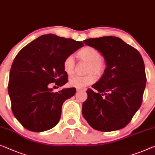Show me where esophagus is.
Listing matches in <instances>:
<instances>
[{"instance_id":"obj_1","label":"esophagus","mask_w":155,"mask_h":155,"mask_svg":"<svg viewBox=\"0 0 155 155\" xmlns=\"http://www.w3.org/2000/svg\"><path fill=\"white\" fill-rule=\"evenodd\" d=\"M78 91H86V89L85 88H82V89H77Z\"/></svg>"}]
</instances>
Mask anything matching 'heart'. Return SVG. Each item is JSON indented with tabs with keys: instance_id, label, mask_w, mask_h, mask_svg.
Returning <instances> with one entry per match:
<instances>
[{
	"instance_id": "b5f03b06",
	"label": "heart",
	"mask_w": 155,
	"mask_h": 155,
	"mask_svg": "<svg viewBox=\"0 0 155 155\" xmlns=\"http://www.w3.org/2000/svg\"><path fill=\"white\" fill-rule=\"evenodd\" d=\"M77 56L80 60L88 63L87 73H89L84 76H75L71 78L69 84L73 87L81 89L87 85L93 84L96 80L93 74L98 76L102 75L106 69L107 65L105 59L101 57L99 51L92 47H84L78 51ZM75 63L73 56H67L63 62L65 72L68 75H73L75 73Z\"/></svg>"
}]
</instances>
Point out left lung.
Here are the masks:
<instances>
[{
    "mask_svg": "<svg viewBox=\"0 0 155 155\" xmlns=\"http://www.w3.org/2000/svg\"><path fill=\"white\" fill-rule=\"evenodd\" d=\"M98 50L106 69L93 89L87 90L82 115L93 129L113 131L127 126L140 107L146 85L144 61L139 51L117 37L84 40Z\"/></svg>",
    "mask_w": 155,
    "mask_h": 155,
    "instance_id": "8db88e82",
    "label": "left lung"
}]
</instances>
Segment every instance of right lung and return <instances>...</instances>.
<instances>
[{"mask_svg":"<svg viewBox=\"0 0 155 155\" xmlns=\"http://www.w3.org/2000/svg\"><path fill=\"white\" fill-rule=\"evenodd\" d=\"M83 46L82 42L47 34L17 54L11 66L8 94L13 115L25 129L42 132L59 122L63 104L75 95L76 89L53 92L48 86L54 82L61 87L68 82L63 62Z\"/></svg>","mask_w":155,"mask_h":155,"instance_id":"add662e5","label":"right lung"}]
</instances>
